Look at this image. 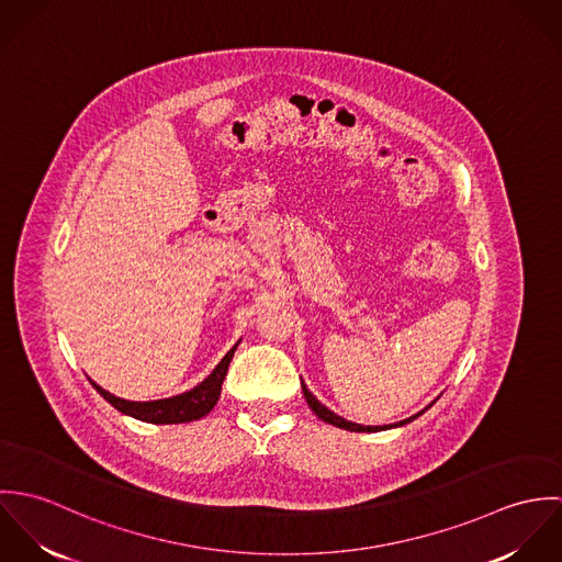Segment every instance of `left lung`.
Wrapping results in <instances>:
<instances>
[{
    "instance_id": "left-lung-1",
    "label": "left lung",
    "mask_w": 562,
    "mask_h": 562,
    "mask_svg": "<svg viewBox=\"0 0 562 562\" xmlns=\"http://www.w3.org/2000/svg\"><path fill=\"white\" fill-rule=\"evenodd\" d=\"M303 394H305V401L307 404L312 406V411L321 417L322 422H326V424H333V426H337V428H344V430H352V432H379V430H385V428H396V426H404V424H408V422H413L415 417H419L424 411H428L432 404L437 401L430 402L426 408H422L419 413H415V415H411V417H406V419H402V422H396V424H390V426H361V424H355V422H348V419H344V417H339V415H335L330 408H326L324 404H322L310 390H307V385L303 383Z\"/></svg>"
}]
</instances>
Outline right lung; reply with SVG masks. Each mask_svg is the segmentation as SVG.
Returning <instances> with one entry per match:
<instances>
[{
    "mask_svg": "<svg viewBox=\"0 0 562 562\" xmlns=\"http://www.w3.org/2000/svg\"><path fill=\"white\" fill-rule=\"evenodd\" d=\"M236 348H238V344L223 357V361L212 370V374L203 383H199L194 390L172 396V398H164V401H123V398H116L110 392L101 390L97 383H92V381L90 383L105 401L125 415H132L140 422H149V424H183V422L201 419L214 408V404L221 398L223 381L227 376V370H229Z\"/></svg>",
    "mask_w": 562,
    "mask_h": 562,
    "instance_id": "1",
    "label": "right lung"
}]
</instances>
